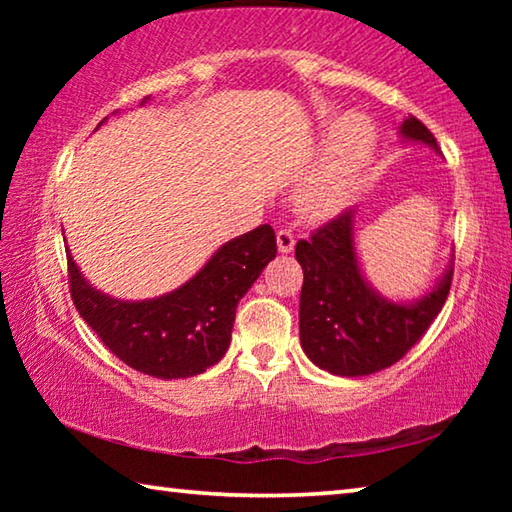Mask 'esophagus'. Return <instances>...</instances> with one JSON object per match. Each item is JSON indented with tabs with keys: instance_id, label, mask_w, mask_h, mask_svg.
<instances>
[{
	"instance_id": "obj_1",
	"label": "esophagus",
	"mask_w": 512,
	"mask_h": 512,
	"mask_svg": "<svg viewBox=\"0 0 512 512\" xmlns=\"http://www.w3.org/2000/svg\"><path fill=\"white\" fill-rule=\"evenodd\" d=\"M275 239H277V250H280L282 255H289L293 246H296V237H293L289 230H280L275 235Z\"/></svg>"
}]
</instances>
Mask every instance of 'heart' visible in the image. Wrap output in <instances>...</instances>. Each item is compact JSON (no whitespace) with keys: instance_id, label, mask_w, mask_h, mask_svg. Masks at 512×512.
Here are the masks:
<instances>
[{"instance_id":"heart-1","label":"heart","mask_w":512,"mask_h":512,"mask_svg":"<svg viewBox=\"0 0 512 512\" xmlns=\"http://www.w3.org/2000/svg\"><path fill=\"white\" fill-rule=\"evenodd\" d=\"M377 131L370 117L348 112L336 121L325 149L293 194L296 212L305 221L334 219L352 203L375 158Z\"/></svg>"}]
</instances>
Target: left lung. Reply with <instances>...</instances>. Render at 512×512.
<instances>
[{
    "label": "left lung",
    "mask_w": 512,
    "mask_h": 512,
    "mask_svg": "<svg viewBox=\"0 0 512 512\" xmlns=\"http://www.w3.org/2000/svg\"><path fill=\"white\" fill-rule=\"evenodd\" d=\"M402 142L440 153L436 137L409 115ZM296 259L305 273L300 291V345L311 363L339 377H363L400 361L443 309L454 266L447 264L433 287L413 300L381 296L361 271L357 210L300 239Z\"/></svg>",
    "instance_id": "obj_1"
}]
</instances>
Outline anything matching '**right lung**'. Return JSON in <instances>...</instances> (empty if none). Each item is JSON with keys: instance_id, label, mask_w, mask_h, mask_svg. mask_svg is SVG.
I'll use <instances>...</instances> for the list:
<instances>
[{"instance_id": "right-lung-1", "label": "right lung", "mask_w": 512, "mask_h": 512, "mask_svg": "<svg viewBox=\"0 0 512 512\" xmlns=\"http://www.w3.org/2000/svg\"><path fill=\"white\" fill-rule=\"evenodd\" d=\"M275 253L273 228L259 225L216 248L178 289L158 298L124 300L94 289L67 250L69 289L85 323L126 366L167 381L185 379L223 359L239 300Z\"/></svg>"}]
</instances>
